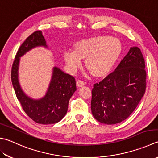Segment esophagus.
<instances>
[{"mask_svg": "<svg viewBox=\"0 0 158 158\" xmlns=\"http://www.w3.org/2000/svg\"><path fill=\"white\" fill-rule=\"evenodd\" d=\"M86 85V82H85L84 81H82L81 80H77L76 82V85L78 87H81L82 86H85Z\"/></svg>", "mask_w": 158, "mask_h": 158, "instance_id": "1", "label": "esophagus"}]
</instances>
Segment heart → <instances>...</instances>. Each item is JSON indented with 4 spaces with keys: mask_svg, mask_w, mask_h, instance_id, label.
Returning a JSON list of instances; mask_svg holds the SVG:
<instances>
[{
    "mask_svg": "<svg viewBox=\"0 0 158 158\" xmlns=\"http://www.w3.org/2000/svg\"><path fill=\"white\" fill-rule=\"evenodd\" d=\"M123 49L117 38L98 35L77 42L74 51L64 53V60L69 69L76 72L81 67V59H85V66L96 76L108 73L120 57Z\"/></svg>",
    "mask_w": 158,
    "mask_h": 158,
    "instance_id": "obj_1",
    "label": "heart"
}]
</instances>
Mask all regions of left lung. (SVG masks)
Segmentation results:
<instances>
[{
	"mask_svg": "<svg viewBox=\"0 0 158 158\" xmlns=\"http://www.w3.org/2000/svg\"><path fill=\"white\" fill-rule=\"evenodd\" d=\"M142 53L131 47L114 71L92 89L91 109L98 122L120 123L132 114L146 90L147 73Z\"/></svg>",
	"mask_w": 158,
	"mask_h": 158,
	"instance_id": "8db88e82",
	"label": "left lung"
}]
</instances>
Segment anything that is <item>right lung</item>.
I'll return each mask as SVG.
<instances>
[{"label":"right lung","mask_w":158,"mask_h":158,"mask_svg":"<svg viewBox=\"0 0 158 158\" xmlns=\"http://www.w3.org/2000/svg\"><path fill=\"white\" fill-rule=\"evenodd\" d=\"M36 47L47 48L42 31L31 34L20 47L11 68V78L18 100L32 120L43 124H56L66 115L71 97L76 91L75 78L58 67H53L52 76L45 96L34 100L24 93L19 79L20 58Z\"/></svg>","instance_id":"obj_1"}]
</instances>
